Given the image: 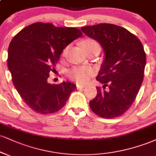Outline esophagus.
Listing matches in <instances>:
<instances>
[{"mask_svg": "<svg viewBox=\"0 0 156 156\" xmlns=\"http://www.w3.org/2000/svg\"><path fill=\"white\" fill-rule=\"evenodd\" d=\"M77 89H83V88H85V85H82V84H76Z\"/></svg>", "mask_w": 156, "mask_h": 156, "instance_id": "1", "label": "esophagus"}]
</instances>
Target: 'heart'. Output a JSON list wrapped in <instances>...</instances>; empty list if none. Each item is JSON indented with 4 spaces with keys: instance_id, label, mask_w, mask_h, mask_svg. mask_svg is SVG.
<instances>
[{
    "instance_id": "obj_1",
    "label": "heart",
    "mask_w": 156,
    "mask_h": 156,
    "mask_svg": "<svg viewBox=\"0 0 156 156\" xmlns=\"http://www.w3.org/2000/svg\"><path fill=\"white\" fill-rule=\"evenodd\" d=\"M83 48H96L99 49L98 43L93 39H86L81 43ZM67 49L64 51V53L66 52ZM94 72L92 69L87 67H78L72 69L67 73V76L71 79L76 81L78 83H85L88 82L93 76Z\"/></svg>"
}]
</instances>
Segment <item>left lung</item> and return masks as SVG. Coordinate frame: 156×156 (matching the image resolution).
<instances>
[{"instance_id": "8db88e82", "label": "left lung", "mask_w": 156, "mask_h": 156, "mask_svg": "<svg viewBox=\"0 0 156 156\" xmlns=\"http://www.w3.org/2000/svg\"><path fill=\"white\" fill-rule=\"evenodd\" d=\"M97 41L104 51V60L97 80L102 88L89 102L92 111L104 119L123 115L134 102L144 78L146 55L140 41L125 28L102 23L81 27Z\"/></svg>"}]
</instances>
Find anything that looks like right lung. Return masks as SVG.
I'll list each match as a JSON object with an SVG mask.
<instances>
[{
	"label": "right lung",
	"mask_w": 156,
	"mask_h": 156,
	"mask_svg": "<svg viewBox=\"0 0 156 156\" xmlns=\"http://www.w3.org/2000/svg\"><path fill=\"white\" fill-rule=\"evenodd\" d=\"M82 36L77 28L36 22L22 29L11 41L9 70L16 91L32 110L53 113L66 104L76 85L69 81L51 84L48 78L55 70L64 48Z\"/></svg>",
	"instance_id": "1"
}]
</instances>
